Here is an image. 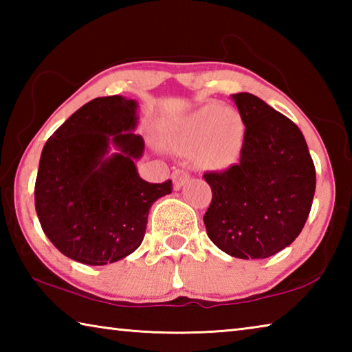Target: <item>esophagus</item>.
<instances>
[{
	"mask_svg": "<svg viewBox=\"0 0 352 352\" xmlns=\"http://www.w3.org/2000/svg\"><path fill=\"white\" fill-rule=\"evenodd\" d=\"M172 180H174L175 189H180V188H183L184 184H186V183L190 180V177H189L188 172H184V170H175L174 174H172Z\"/></svg>",
	"mask_w": 352,
	"mask_h": 352,
	"instance_id": "obj_1",
	"label": "esophagus"
}]
</instances>
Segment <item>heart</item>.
I'll return each mask as SVG.
<instances>
[{"mask_svg": "<svg viewBox=\"0 0 352 352\" xmlns=\"http://www.w3.org/2000/svg\"><path fill=\"white\" fill-rule=\"evenodd\" d=\"M164 141L177 153L195 151V157L206 168L225 169L241 157L245 122L234 110L206 104L172 122Z\"/></svg>", "mask_w": 352, "mask_h": 352, "instance_id": "heart-1", "label": "heart"}]
</instances>
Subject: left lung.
Returning a JSON list of instances; mask_svg holds the SVG:
<instances>
[{
  "mask_svg": "<svg viewBox=\"0 0 352 352\" xmlns=\"http://www.w3.org/2000/svg\"><path fill=\"white\" fill-rule=\"evenodd\" d=\"M231 99L245 122V141L239 163L204 175L212 189L204 222L226 254L265 259L301 233L315 194V166L295 122L254 94Z\"/></svg>",
  "mask_w": 352,
  "mask_h": 352,
  "instance_id": "obj_1",
  "label": "left lung"
}]
</instances>
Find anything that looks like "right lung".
<instances>
[{"instance_id": "obj_1", "label": "right lung", "mask_w": 352, "mask_h": 352, "mask_svg": "<svg viewBox=\"0 0 352 352\" xmlns=\"http://www.w3.org/2000/svg\"><path fill=\"white\" fill-rule=\"evenodd\" d=\"M138 102L96 98L58 127L41 151L35 211L58 252L87 265L121 261L141 245L151 206L172 182L142 180Z\"/></svg>"}]
</instances>
